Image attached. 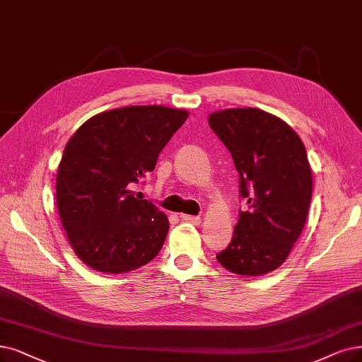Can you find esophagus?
I'll use <instances>...</instances> for the list:
<instances>
[{
  "instance_id": "1",
  "label": "esophagus",
  "mask_w": 362,
  "mask_h": 362,
  "mask_svg": "<svg viewBox=\"0 0 362 362\" xmlns=\"http://www.w3.org/2000/svg\"><path fill=\"white\" fill-rule=\"evenodd\" d=\"M181 218L184 221H187V223H193V224H199L200 223V216L199 215H187V214H184V215H181Z\"/></svg>"
}]
</instances>
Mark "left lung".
<instances>
[{"instance_id":"1","label":"left lung","mask_w":362,"mask_h":362,"mask_svg":"<svg viewBox=\"0 0 362 362\" xmlns=\"http://www.w3.org/2000/svg\"><path fill=\"white\" fill-rule=\"evenodd\" d=\"M208 123L231 153L248 204L216 259L243 276L266 274L290 255L308 218L313 182L306 148L285 122L258 108L223 110Z\"/></svg>"}]
</instances>
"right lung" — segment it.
Returning <instances> with one entry per match:
<instances>
[{
	"label": "right lung",
	"instance_id": "add662e5",
	"mask_svg": "<svg viewBox=\"0 0 362 362\" xmlns=\"http://www.w3.org/2000/svg\"><path fill=\"white\" fill-rule=\"evenodd\" d=\"M189 117L160 105L100 112L78 127L64 150L56 204L78 258L104 273L138 269L162 250L169 223L132 189L154 170L157 157Z\"/></svg>",
	"mask_w": 362,
	"mask_h": 362
}]
</instances>
